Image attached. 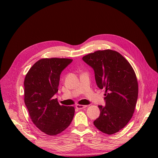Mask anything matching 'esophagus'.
I'll return each instance as SVG.
<instances>
[{"label": "esophagus", "mask_w": 158, "mask_h": 158, "mask_svg": "<svg viewBox=\"0 0 158 158\" xmlns=\"http://www.w3.org/2000/svg\"><path fill=\"white\" fill-rule=\"evenodd\" d=\"M76 107L78 109H83L87 107V106H82V105H76Z\"/></svg>", "instance_id": "obj_1"}]
</instances>
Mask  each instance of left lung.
<instances>
[{"label":"left lung","mask_w":158,"mask_h":158,"mask_svg":"<svg viewBox=\"0 0 158 158\" xmlns=\"http://www.w3.org/2000/svg\"><path fill=\"white\" fill-rule=\"evenodd\" d=\"M82 60L93 69L98 87L106 89V106H98L100 114L94 125L113 135L127 125L135 111L138 94L135 71L120 53L109 49L97 51Z\"/></svg>","instance_id":"1"}]
</instances>
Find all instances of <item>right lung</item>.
Listing matches in <instances>:
<instances>
[{
    "label": "right lung",
    "mask_w": 158,
    "mask_h": 158,
    "mask_svg": "<svg viewBox=\"0 0 158 158\" xmlns=\"http://www.w3.org/2000/svg\"><path fill=\"white\" fill-rule=\"evenodd\" d=\"M73 60L42 59L32 66L24 80V102L31 121L42 132L55 136L73 121L74 107L60 106L57 99L60 76Z\"/></svg>",
    "instance_id": "obj_1"
}]
</instances>
